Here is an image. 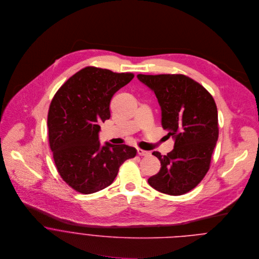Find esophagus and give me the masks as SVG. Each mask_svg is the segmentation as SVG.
I'll list each match as a JSON object with an SVG mask.
<instances>
[{
    "label": "esophagus",
    "mask_w": 259,
    "mask_h": 259,
    "mask_svg": "<svg viewBox=\"0 0 259 259\" xmlns=\"http://www.w3.org/2000/svg\"><path fill=\"white\" fill-rule=\"evenodd\" d=\"M138 153H139L140 155H148V154H149L148 151H146V150H144V149H142V148H138Z\"/></svg>",
    "instance_id": "esophagus-1"
}]
</instances>
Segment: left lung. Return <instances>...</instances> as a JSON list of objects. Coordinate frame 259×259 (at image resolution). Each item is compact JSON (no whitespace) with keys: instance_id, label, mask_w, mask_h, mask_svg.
<instances>
[{"instance_id":"obj_1","label":"left lung","mask_w":259,"mask_h":259,"mask_svg":"<svg viewBox=\"0 0 259 259\" xmlns=\"http://www.w3.org/2000/svg\"><path fill=\"white\" fill-rule=\"evenodd\" d=\"M138 78L155 94L161 125L175 140V148L166 155L152 152L161 166L148 184L165 194H185L209 169L219 139L215 102L200 83L185 74H138Z\"/></svg>"}]
</instances>
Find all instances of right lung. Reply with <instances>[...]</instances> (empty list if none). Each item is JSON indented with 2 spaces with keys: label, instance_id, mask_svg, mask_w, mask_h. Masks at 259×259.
Wrapping results in <instances>:
<instances>
[{
  "label": "right lung",
  "instance_id": "right-lung-1",
  "mask_svg": "<svg viewBox=\"0 0 259 259\" xmlns=\"http://www.w3.org/2000/svg\"><path fill=\"white\" fill-rule=\"evenodd\" d=\"M87 67L56 93L48 113L49 142L61 178L74 190L90 194L111 185L119 166L137 154L126 145L101 146L100 123L111 117L112 96L133 78Z\"/></svg>",
  "mask_w": 259,
  "mask_h": 259
}]
</instances>
